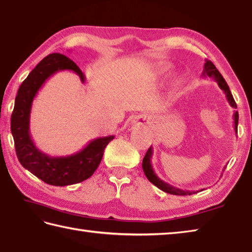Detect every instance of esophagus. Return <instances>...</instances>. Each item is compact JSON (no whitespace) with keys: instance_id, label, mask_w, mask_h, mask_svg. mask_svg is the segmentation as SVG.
<instances>
[{"instance_id":"1","label":"esophagus","mask_w":252,"mask_h":252,"mask_svg":"<svg viewBox=\"0 0 252 252\" xmlns=\"http://www.w3.org/2000/svg\"><path fill=\"white\" fill-rule=\"evenodd\" d=\"M148 121H149L148 116L139 115L132 120V124H134L135 126H142V125H146L147 123H148Z\"/></svg>"}]
</instances>
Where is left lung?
Listing matches in <instances>:
<instances>
[{
  "label": "left lung",
  "mask_w": 252,
  "mask_h": 252,
  "mask_svg": "<svg viewBox=\"0 0 252 252\" xmlns=\"http://www.w3.org/2000/svg\"><path fill=\"white\" fill-rule=\"evenodd\" d=\"M202 75H203V77H210L212 79H214L215 81L217 82L218 87H220L222 90V91H224L225 95L227 97V101H228V103L230 104V106L234 107V108H237L236 102H235L234 97H232V94L230 92L229 87L227 85L225 79L221 77L220 71L216 69V67L214 65V63H212V61L206 60L205 64H204V70H203ZM237 127H238V112H235L234 113V129H235V132H237ZM153 155H154L153 147H150L148 151H147L144 160H142V170H144V173L147 177V179H148L151 183L155 184L157 188H159L161 191H163L165 193L172 194V195H191V194H196L198 192V191H188V189H185V191H184V189L175 188V187H173V185L164 182L163 180H161L158 177V175L156 174L155 170L153 168V164H151V158H153ZM201 191H202V189H201Z\"/></svg>",
  "instance_id": "8db88e82"
}]
</instances>
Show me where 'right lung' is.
<instances>
[{"label":"right lung","mask_w":252,"mask_h":252,"mask_svg":"<svg viewBox=\"0 0 252 252\" xmlns=\"http://www.w3.org/2000/svg\"><path fill=\"white\" fill-rule=\"evenodd\" d=\"M63 70L72 71L85 83V75L72 60L61 54H50L21 84L11 117V130L18 161L41 181L55 187H65L89 179L101 162L105 147L114 139V135L98 137L78 153L63 157H51L37 148L30 130L32 101L47 80Z\"/></svg>","instance_id":"obj_1"}]
</instances>
